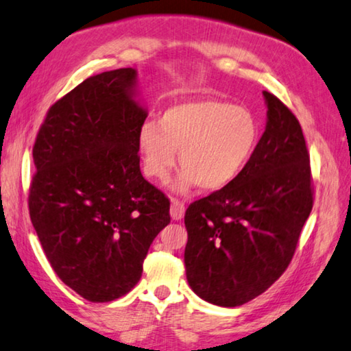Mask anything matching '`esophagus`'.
Returning <instances> with one entry per match:
<instances>
[{
	"mask_svg": "<svg viewBox=\"0 0 351 351\" xmlns=\"http://www.w3.org/2000/svg\"><path fill=\"white\" fill-rule=\"evenodd\" d=\"M185 205L182 204L180 200L171 199V219L172 220H182L185 216Z\"/></svg>",
	"mask_w": 351,
	"mask_h": 351,
	"instance_id": "34e87169",
	"label": "esophagus"
}]
</instances>
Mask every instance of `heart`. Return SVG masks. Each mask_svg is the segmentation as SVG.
Returning a JSON list of instances; mask_svg holds the SVG:
<instances>
[{
    "label": "heart",
    "instance_id": "obj_1",
    "mask_svg": "<svg viewBox=\"0 0 351 351\" xmlns=\"http://www.w3.org/2000/svg\"><path fill=\"white\" fill-rule=\"evenodd\" d=\"M261 126L253 112L217 98H189L172 103L157 126L140 128L137 143L149 179L166 182L177 163L182 171L176 188L199 186L213 194L231 186L253 158Z\"/></svg>",
    "mask_w": 351,
    "mask_h": 351
}]
</instances>
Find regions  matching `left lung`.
<instances>
[{"label": "left lung", "instance_id": "left-lung-1", "mask_svg": "<svg viewBox=\"0 0 351 351\" xmlns=\"http://www.w3.org/2000/svg\"><path fill=\"white\" fill-rule=\"evenodd\" d=\"M263 98L265 131L247 168L185 214L188 284L206 302L230 308L280 278L313 208L302 128L278 97L263 90Z\"/></svg>", "mask_w": 351, "mask_h": 351}]
</instances>
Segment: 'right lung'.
Instances as JSON below:
<instances>
[{"label": "right lung", "instance_id": "right-lung-1", "mask_svg": "<svg viewBox=\"0 0 351 351\" xmlns=\"http://www.w3.org/2000/svg\"><path fill=\"white\" fill-rule=\"evenodd\" d=\"M147 117L132 67L89 77L49 109L34 145L30 220L53 271L90 302L131 291L169 200L140 172Z\"/></svg>", "mask_w": 351, "mask_h": 351}]
</instances>
